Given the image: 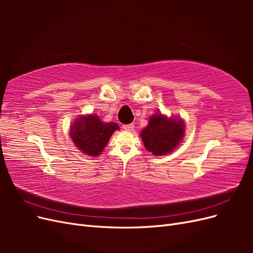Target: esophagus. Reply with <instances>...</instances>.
Masks as SVG:
<instances>
[{"label": "esophagus", "mask_w": 253, "mask_h": 253, "mask_svg": "<svg viewBox=\"0 0 253 253\" xmlns=\"http://www.w3.org/2000/svg\"><path fill=\"white\" fill-rule=\"evenodd\" d=\"M122 127H124L125 131H127V132H132L135 126H134V125H133V124H129V125H125V126H122Z\"/></svg>", "instance_id": "obj_1"}]
</instances>
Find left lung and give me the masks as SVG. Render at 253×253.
<instances>
[{"mask_svg": "<svg viewBox=\"0 0 253 253\" xmlns=\"http://www.w3.org/2000/svg\"><path fill=\"white\" fill-rule=\"evenodd\" d=\"M185 125L181 119L168 118L162 114L153 115L149 125L141 131L145 149L160 156L172 152L182 140Z\"/></svg>", "mask_w": 253, "mask_h": 253, "instance_id": "1", "label": "left lung"}]
</instances>
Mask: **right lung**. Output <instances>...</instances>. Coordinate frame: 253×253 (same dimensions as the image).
Listing matches in <instances>:
<instances>
[{
	"label": "right lung",
	"mask_w": 253,
	"mask_h": 253,
	"mask_svg": "<svg viewBox=\"0 0 253 253\" xmlns=\"http://www.w3.org/2000/svg\"><path fill=\"white\" fill-rule=\"evenodd\" d=\"M116 129H119V126L115 122L104 124L96 115H88L76 119L71 126L70 135L76 147L83 153L98 156Z\"/></svg>",
	"instance_id": "obj_1"
}]
</instances>
